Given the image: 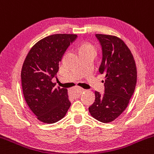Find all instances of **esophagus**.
Instances as JSON below:
<instances>
[{
	"label": "esophagus",
	"instance_id": "34e87169",
	"mask_svg": "<svg viewBox=\"0 0 154 154\" xmlns=\"http://www.w3.org/2000/svg\"><path fill=\"white\" fill-rule=\"evenodd\" d=\"M84 90V89H82V88H79V87H78V88H75V92H76L77 94H81V93H82V91Z\"/></svg>",
	"mask_w": 154,
	"mask_h": 154
}]
</instances>
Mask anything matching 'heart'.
I'll return each mask as SVG.
<instances>
[{
    "instance_id": "obj_1",
    "label": "heart",
    "mask_w": 154,
    "mask_h": 154,
    "mask_svg": "<svg viewBox=\"0 0 154 154\" xmlns=\"http://www.w3.org/2000/svg\"><path fill=\"white\" fill-rule=\"evenodd\" d=\"M93 50V47L91 46L88 45V44H84V45L82 46L80 49V52L85 51V50Z\"/></svg>"
}]
</instances>
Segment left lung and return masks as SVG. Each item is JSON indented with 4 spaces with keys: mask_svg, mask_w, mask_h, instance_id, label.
Here are the masks:
<instances>
[{
    "mask_svg": "<svg viewBox=\"0 0 154 154\" xmlns=\"http://www.w3.org/2000/svg\"><path fill=\"white\" fill-rule=\"evenodd\" d=\"M102 59L99 71L105 75L104 93L95 92V101L89 107L93 118L104 123L113 121L128 107L136 85V63L122 40L116 36L96 34Z\"/></svg>",
    "mask_w": 154,
    "mask_h": 154,
    "instance_id": "left-lung-1",
    "label": "left lung"
}]
</instances>
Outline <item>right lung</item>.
Returning a JSON list of instances; mask_svg holds the SVG:
<instances>
[{
	"mask_svg": "<svg viewBox=\"0 0 154 154\" xmlns=\"http://www.w3.org/2000/svg\"><path fill=\"white\" fill-rule=\"evenodd\" d=\"M77 35L55 34L36 43L26 55L21 69V84L26 102L38 119L52 124L66 115L71 103L67 90L55 88L56 77L66 49Z\"/></svg>",
	"mask_w": 154,
	"mask_h": 154,
	"instance_id": "1",
	"label": "right lung"
}]
</instances>
